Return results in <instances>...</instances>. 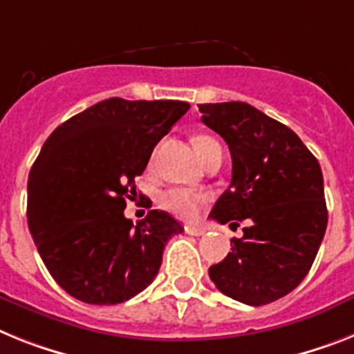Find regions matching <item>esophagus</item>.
I'll return each mask as SVG.
<instances>
[{
	"label": "esophagus",
	"mask_w": 354,
	"mask_h": 354,
	"mask_svg": "<svg viewBox=\"0 0 354 354\" xmlns=\"http://www.w3.org/2000/svg\"><path fill=\"white\" fill-rule=\"evenodd\" d=\"M185 232L191 234V236H203L205 230L200 227H185Z\"/></svg>",
	"instance_id": "34e87169"
}]
</instances>
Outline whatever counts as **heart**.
<instances>
[{"mask_svg": "<svg viewBox=\"0 0 354 354\" xmlns=\"http://www.w3.org/2000/svg\"><path fill=\"white\" fill-rule=\"evenodd\" d=\"M192 145H194L196 153L203 162L210 153L221 149L218 140H214L209 135H196L192 138ZM207 201V196L203 192H192L185 191V189H171L162 196V205L169 212L182 219H194L198 218L201 207Z\"/></svg>", "mask_w": 354, "mask_h": 354, "instance_id": "1", "label": "heart"}]
</instances>
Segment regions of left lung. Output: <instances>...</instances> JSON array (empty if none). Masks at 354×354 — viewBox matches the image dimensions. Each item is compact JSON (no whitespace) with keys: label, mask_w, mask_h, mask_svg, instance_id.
<instances>
[{"label":"left lung","mask_w":354,"mask_h":354,"mask_svg":"<svg viewBox=\"0 0 354 354\" xmlns=\"http://www.w3.org/2000/svg\"><path fill=\"white\" fill-rule=\"evenodd\" d=\"M201 122L232 154V182L210 218L239 227L232 252L212 264L219 292L248 306L277 301L308 275L328 227L320 165L295 133L246 102L198 104Z\"/></svg>","instance_id":"obj_1"}]
</instances>
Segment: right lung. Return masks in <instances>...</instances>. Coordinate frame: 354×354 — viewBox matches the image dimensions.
<instances>
[{
  "label": "right lung",
  "instance_id": "obj_1",
  "mask_svg": "<svg viewBox=\"0 0 354 354\" xmlns=\"http://www.w3.org/2000/svg\"><path fill=\"white\" fill-rule=\"evenodd\" d=\"M191 108L182 100L113 97L46 138L28 176L26 218L55 283L88 304H118L149 286L163 248L183 227L151 210L124 216L154 145Z\"/></svg>",
  "mask_w": 354,
  "mask_h": 354
}]
</instances>
